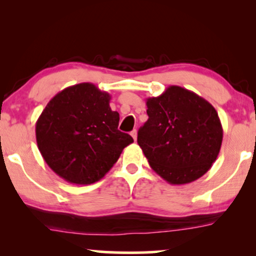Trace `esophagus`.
Masks as SVG:
<instances>
[{
	"mask_svg": "<svg viewBox=\"0 0 256 256\" xmlns=\"http://www.w3.org/2000/svg\"><path fill=\"white\" fill-rule=\"evenodd\" d=\"M130 135H132V138H134V141H136V138H138V132H136V129H134V130L130 132Z\"/></svg>",
	"mask_w": 256,
	"mask_h": 256,
	"instance_id": "1",
	"label": "esophagus"
}]
</instances>
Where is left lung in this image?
<instances>
[{
	"label": "left lung",
	"instance_id": "8db88e82",
	"mask_svg": "<svg viewBox=\"0 0 256 256\" xmlns=\"http://www.w3.org/2000/svg\"><path fill=\"white\" fill-rule=\"evenodd\" d=\"M148 121L138 143L152 169L172 185L188 184L211 169L222 142L214 107L192 90L169 86L146 99Z\"/></svg>",
	"mask_w": 256,
	"mask_h": 256
}]
</instances>
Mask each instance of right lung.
<instances>
[{
	"mask_svg": "<svg viewBox=\"0 0 256 256\" xmlns=\"http://www.w3.org/2000/svg\"><path fill=\"white\" fill-rule=\"evenodd\" d=\"M110 96L94 84L66 87L48 101L36 122L38 149L52 171L76 185L100 180L134 142L118 129Z\"/></svg>",
	"mask_w": 256,
	"mask_h": 256,
	"instance_id": "obj_1",
	"label": "right lung"
}]
</instances>
